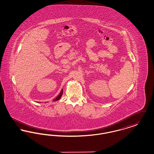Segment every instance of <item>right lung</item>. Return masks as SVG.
I'll use <instances>...</instances> for the list:
<instances>
[{"mask_svg": "<svg viewBox=\"0 0 154 154\" xmlns=\"http://www.w3.org/2000/svg\"><path fill=\"white\" fill-rule=\"evenodd\" d=\"M62 94H63V89H62V91H61V92H60L59 95L55 99H54L53 101H57V100H58L59 99H60V98L61 97V96L62 95Z\"/></svg>", "mask_w": 154, "mask_h": 154, "instance_id": "add662e5", "label": "right lung"}]
</instances>
